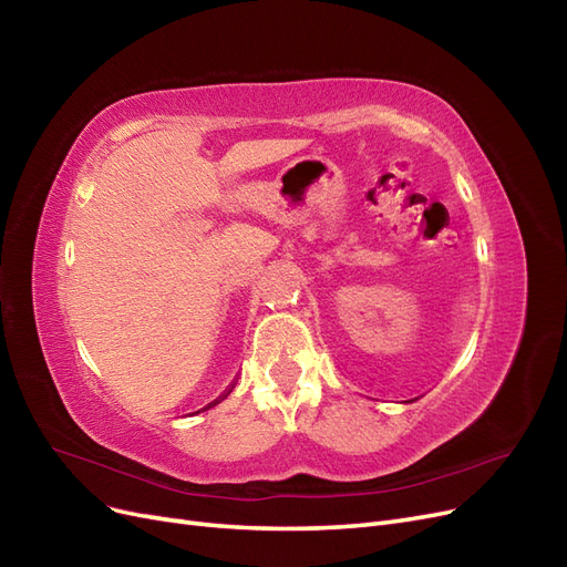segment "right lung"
<instances>
[{
	"label": "right lung",
	"mask_w": 567,
	"mask_h": 567,
	"mask_svg": "<svg viewBox=\"0 0 567 567\" xmlns=\"http://www.w3.org/2000/svg\"><path fill=\"white\" fill-rule=\"evenodd\" d=\"M227 393H229V391H227ZM227 393H225V396H227ZM225 396H223V399H225ZM223 399H217V401H213V403H208V408H213V405H217V403H219V401H223ZM208 408H204V410H208Z\"/></svg>",
	"instance_id": "1"
}]
</instances>
